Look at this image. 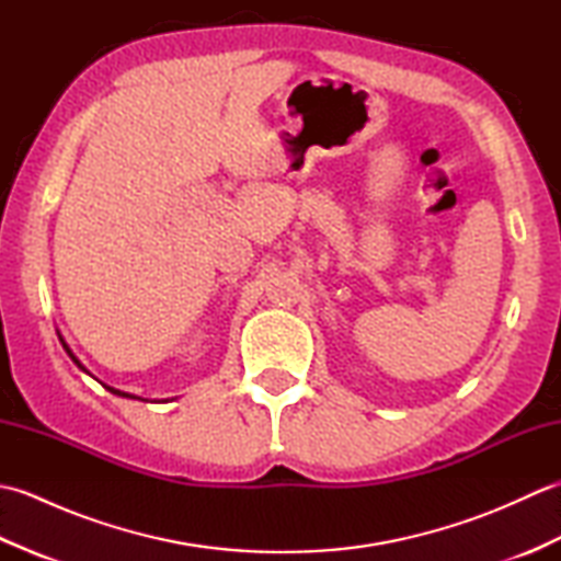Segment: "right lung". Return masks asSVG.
I'll use <instances>...</instances> for the list:
<instances>
[{
    "label": "right lung",
    "mask_w": 561,
    "mask_h": 561,
    "mask_svg": "<svg viewBox=\"0 0 561 561\" xmlns=\"http://www.w3.org/2000/svg\"><path fill=\"white\" fill-rule=\"evenodd\" d=\"M62 347H65V350H67V354H69V356H71V359H75V362H77V356H75V354H71V352H69V347H67V344H65V342H62ZM77 364H79V362H77ZM79 366H81V364H79ZM81 368H83V366H81ZM108 390H111V392H115V396H125V392H121V390H113V388H108ZM127 398H133V396H127Z\"/></svg>",
    "instance_id": "add662e5"
}]
</instances>
